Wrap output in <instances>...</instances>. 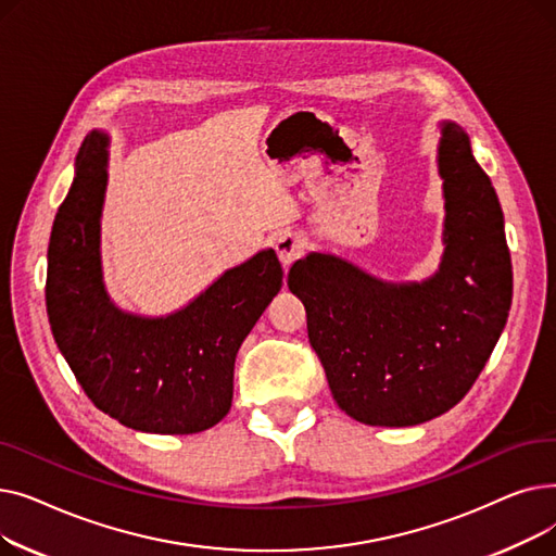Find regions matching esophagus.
<instances>
[{"mask_svg":"<svg viewBox=\"0 0 556 556\" xmlns=\"http://www.w3.org/2000/svg\"><path fill=\"white\" fill-rule=\"evenodd\" d=\"M275 250L279 254V261L283 263V268H288L290 263L298 261L304 254L306 241H304V237H300V233H295V231H283V233H279V239L275 241Z\"/></svg>","mask_w":556,"mask_h":556,"instance_id":"esophagus-1","label":"esophagus"}]
</instances>
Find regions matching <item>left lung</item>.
Here are the masks:
<instances>
[{"label": "left lung", "mask_w": 556, "mask_h": 556, "mask_svg": "<svg viewBox=\"0 0 556 556\" xmlns=\"http://www.w3.org/2000/svg\"><path fill=\"white\" fill-rule=\"evenodd\" d=\"M444 256L430 279L390 283L333 254L293 263L308 340L342 410L367 426H417L476 383L511 306L503 210L457 124H442Z\"/></svg>", "instance_id": "obj_1"}]
</instances>
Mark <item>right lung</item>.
I'll use <instances>...</instances> for the list:
<instances>
[{"label":"right lung","mask_w":556,"mask_h":556,"mask_svg":"<svg viewBox=\"0 0 556 556\" xmlns=\"http://www.w3.org/2000/svg\"><path fill=\"white\" fill-rule=\"evenodd\" d=\"M108 143L99 130L85 137L53 220L45 288L51 333L101 413L141 432H202L229 413L233 361L279 293L281 263L263 250L166 317L116 308L101 270Z\"/></svg>","instance_id":"1"}]
</instances>
